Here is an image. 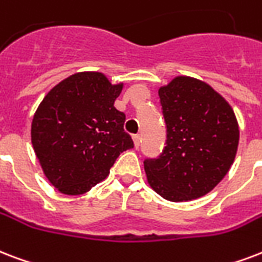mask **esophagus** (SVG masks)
Listing matches in <instances>:
<instances>
[{"mask_svg":"<svg viewBox=\"0 0 262 262\" xmlns=\"http://www.w3.org/2000/svg\"><path fill=\"white\" fill-rule=\"evenodd\" d=\"M140 141H141V139H140L139 135L133 136V143H135V148H139V147H140Z\"/></svg>","mask_w":262,"mask_h":262,"instance_id":"1","label":"esophagus"}]
</instances>
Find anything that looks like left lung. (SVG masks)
Instances as JSON below:
<instances>
[{
    "label": "left lung",
    "instance_id": "1",
    "mask_svg": "<svg viewBox=\"0 0 262 262\" xmlns=\"http://www.w3.org/2000/svg\"><path fill=\"white\" fill-rule=\"evenodd\" d=\"M167 127L166 147L145 159L149 187L166 201L206 195L232 166L239 144L236 115L209 83L179 75L158 89Z\"/></svg>",
    "mask_w": 262,
    "mask_h": 262
}]
</instances>
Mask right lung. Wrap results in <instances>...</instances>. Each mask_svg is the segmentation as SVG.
<instances>
[{
  "instance_id": "right-lung-1",
  "label": "right lung",
  "mask_w": 262,
  "mask_h": 262,
  "mask_svg": "<svg viewBox=\"0 0 262 262\" xmlns=\"http://www.w3.org/2000/svg\"><path fill=\"white\" fill-rule=\"evenodd\" d=\"M123 82L81 71L52 88L31 123V143L43 174L64 195H82L110 174L121 152L133 147L125 114L114 103Z\"/></svg>"
}]
</instances>
